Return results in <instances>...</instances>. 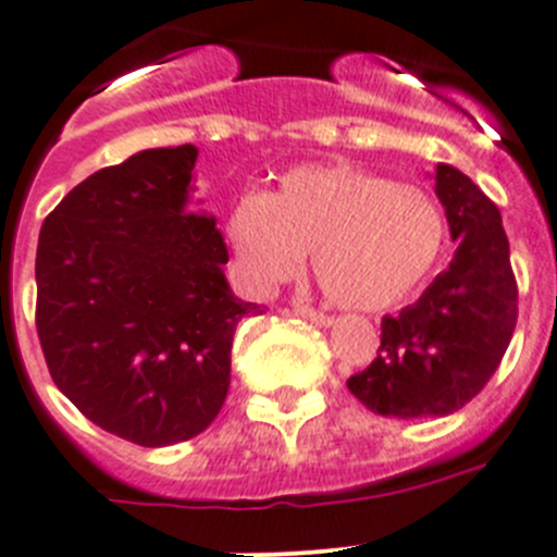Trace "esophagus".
Wrapping results in <instances>:
<instances>
[{"label":"esophagus","instance_id":"34e87169","mask_svg":"<svg viewBox=\"0 0 557 557\" xmlns=\"http://www.w3.org/2000/svg\"><path fill=\"white\" fill-rule=\"evenodd\" d=\"M294 313L302 315V319H308V322L319 324V327H327V324H333V315H327L324 310H315L313 305H308V302L294 305Z\"/></svg>","mask_w":557,"mask_h":557}]
</instances>
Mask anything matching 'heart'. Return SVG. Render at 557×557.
Returning a JSON list of instances; mask_svg holds the SVG:
<instances>
[{"instance_id": "1", "label": "heart", "mask_w": 557, "mask_h": 557, "mask_svg": "<svg viewBox=\"0 0 557 557\" xmlns=\"http://www.w3.org/2000/svg\"><path fill=\"white\" fill-rule=\"evenodd\" d=\"M235 267L252 288L297 277L308 252L333 302L383 310L410 297L447 252V213L428 188L355 166L285 174L274 197L247 194L227 216Z\"/></svg>"}]
</instances>
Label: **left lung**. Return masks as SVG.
<instances>
[{
	"label": "left lung",
	"mask_w": 557,
	"mask_h": 557,
	"mask_svg": "<svg viewBox=\"0 0 557 557\" xmlns=\"http://www.w3.org/2000/svg\"><path fill=\"white\" fill-rule=\"evenodd\" d=\"M435 194L458 252L419 302L385 315L377 358L347 380L366 408L394 419L449 416L472 403L497 372L519 315L497 205L444 163L435 169Z\"/></svg>",
	"instance_id": "1"
}]
</instances>
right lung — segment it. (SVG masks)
I'll return each instance as SVG.
<instances>
[{"label": "right lung", "mask_w": 557, "mask_h": 557, "mask_svg": "<svg viewBox=\"0 0 557 557\" xmlns=\"http://www.w3.org/2000/svg\"><path fill=\"white\" fill-rule=\"evenodd\" d=\"M197 147L147 149L72 188L38 235L35 327L85 419L138 447L202 433L230 388L235 324L216 219L188 208Z\"/></svg>", "instance_id": "add662e5"}]
</instances>
